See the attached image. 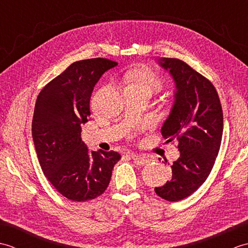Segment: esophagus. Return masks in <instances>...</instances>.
Returning a JSON list of instances; mask_svg holds the SVG:
<instances>
[{"instance_id": "obj_1", "label": "esophagus", "mask_w": 248, "mask_h": 248, "mask_svg": "<svg viewBox=\"0 0 248 248\" xmlns=\"http://www.w3.org/2000/svg\"><path fill=\"white\" fill-rule=\"evenodd\" d=\"M131 159L134 161L136 165H145L149 162V159L145 155H136V154H130Z\"/></svg>"}]
</instances>
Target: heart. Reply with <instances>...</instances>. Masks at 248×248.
I'll list each match as a JSON object with an SVG mask.
<instances>
[{"instance_id":"obj_1","label":"heart","mask_w":248,"mask_h":248,"mask_svg":"<svg viewBox=\"0 0 248 248\" xmlns=\"http://www.w3.org/2000/svg\"><path fill=\"white\" fill-rule=\"evenodd\" d=\"M128 88L147 89L150 92H156L162 87V81L155 72L148 69H140L130 71L125 77Z\"/></svg>"}]
</instances>
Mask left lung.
Returning a JSON list of instances; mask_svg holds the SVG:
<instances>
[{
	"label": "left lung",
	"mask_w": 248,
	"mask_h": 248,
	"mask_svg": "<svg viewBox=\"0 0 248 248\" xmlns=\"http://www.w3.org/2000/svg\"><path fill=\"white\" fill-rule=\"evenodd\" d=\"M157 64L170 72L176 88L161 133L166 141L178 140L180 156L170 165V180L155 192L178 202L196 191L212 170L222 141L223 109L213 84L186 62L162 57Z\"/></svg>",
	"instance_id": "1"
}]
</instances>
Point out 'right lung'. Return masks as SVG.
Wrapping results in <instances>:
<instances>
[{"mask_svg": "<svg viewBox=\"0 0 248 248\" xmlns=\"http://www.w3.org/2000/svg\"><path fill=\"white\" fill-rule=\"evenodd\" d=\"M116 62L91 59L73 62L37 97L31 135L43 171L57 191L72 202H86L108 188L116 151H89L81 124L91 115V97L99 78Z\"/></svg>", "mask_w": 248, "mask_h": 248, "instance_id": "1", "label": "right lung"}]
</instances>
